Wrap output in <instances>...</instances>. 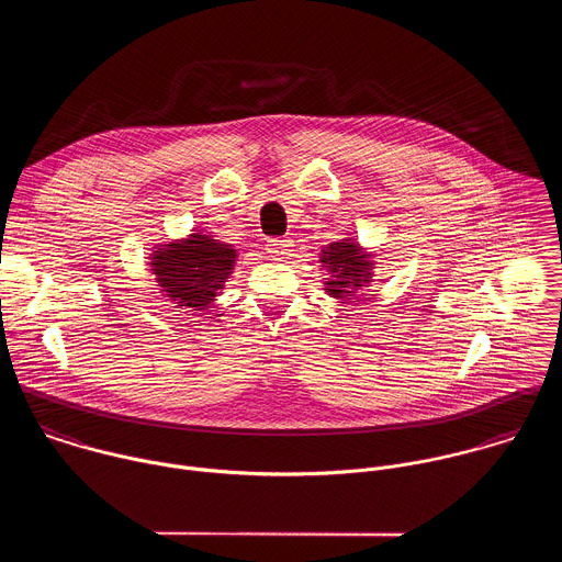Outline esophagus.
Here are the masks:
<instances>
[{
  "instance_id": "esophagus-1",
  "label": "esophagus",
  "mask_w": 562,
  "mask_h": 562,
  "mask_svg": "<svg viewBox=\"0 0 562 562\" xmlns=\"http://www.w3.org/2000/svg\"><path fill=\"white\" fill-rule=\"evenodd\" d=\"M292 240H288V238H270L268 244H266V250L270 252V257H274V259H285L288 255H292Z\"/></svg>"
}]
</instances>
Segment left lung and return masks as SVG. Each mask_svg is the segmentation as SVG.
Masks as SVG:
<instances>
[{
	"mask_svg": "<svg viewBox=\"0 0 562 562\" xmlns=\"http://www.w3.org/2000/svg\"><path fill=\"white\" fill-rule=\"evenodd\" d=\"M322 263L333 279L326 281V292L333 299L352 296L357 290L366 288L372 279L370 255L352 240L333 241L322 248Z\"/></svg>",
	"mask_w": 562,
	"mask_h": 562,
	"instance_id": "left-lung-1",
	"label": "left lung"
}]
</instances>
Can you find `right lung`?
Returning a JSON list of instances; mask_svg holds the SVG:
<instances>
[{
	"mask_svg": "<svg viewBox=\"0 0 562 562\" xmlns=\"http://www.w3.org/2000/svg\"><path fill=\"white\" fill-rule=\"evenodd\" d=\"M236 257L232 244L192 234L188 240L170 241L158 248L151 257V270L161 292H166L177 307L201 312L207 310L225 288Z\"/></svg>",
	"mask_w": 562,
	"mask_h": 562,
	"instance_id": "right-lung-1",
	"label": "right lung"
}]
</instances>
